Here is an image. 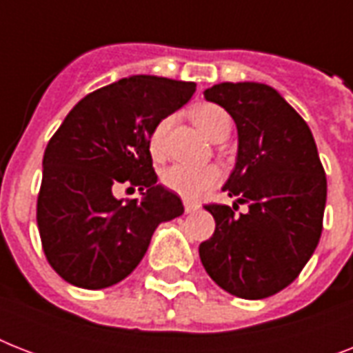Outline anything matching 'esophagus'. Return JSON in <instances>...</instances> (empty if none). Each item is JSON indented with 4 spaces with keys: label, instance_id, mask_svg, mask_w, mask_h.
<instances>
[{
    "label": "esophagus",
    "instance_id": "34e87169",
    "mask_svg": "<svg viewBox=\"0 0 353 353\" xmlns=\"http://www.w3.org/2000/svg\"><path fill=\"white\" fill-rule=\"evenodd\" d=\"M183 203H185V212H187V214H192V212L199 210V205L194 203V201H188V199H185Z\"/></svg>",
    "mask_w": 353,
    "mask_h": 353
}]
</instances>
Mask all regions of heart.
Returning <instances> with one entry per match:
<instances>
[{
    "label": "heart",
    "mask_w": 353,
    "mask_h": 353,
    "mask_svg": "<svg viewBox=\"0 0 353 353\" xmlns=\"http://www.w3.org/2000/svg\"><path fill=\"white\" fill-rule=\"evenodd\" d=\"M196 126L203 132V135L214 141L221 133L231 132V117L223 108L216 104H201L192 112ZM172 124V117H166L157 122V126L150 133V154L155 159H161L165 154L166 132ZM221 179V172L214 165H185L174 163L161 172V183L168 190L179 194L185 199H198L207 190L214 187Z\"/></svg>",
    "instance_id": "obj_1"
}]
</instances>
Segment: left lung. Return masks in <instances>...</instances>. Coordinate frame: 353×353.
<instances>
[{
    "label": "left lung",
    "instance_id": "1",
    "mask_svg": "<svg viewBox=\"0 0 353 353\" xmlns=\"http://www.w3.org/2000/svg\"><path fill=\"white\" fill-rule=\"evenodd\" d=\"M205 99L232 117L238 152L221 187L234 205H205L216 229L199 258L221 290L260 301L290 285L323 232L326 174L306 121L271 85L221 82ZM236 203H249L236 216Z\"/></svg>",
    "mask_w": 353,
    "mask_h": 353
}]
</instances>
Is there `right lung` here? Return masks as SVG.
Segmentation results:
<instances>
[{
	"label": "right lung",
	"instance_id": "obj_1",
	"mask_svg": "<svg viewBox=\"0 0 353 353\" xmlns=\"http://www.w3.org/2000/svg\"><path fill=\"white\" fill-rule=\"evenodd\" d=\"M196 84L132 74L85 95L63 119L43 154L36 221L51 268L65 282L104 290L143 260L163 221L185 212L157 183L150 133L192 99ZM132 182L141 198L112 190Z\"/></svg>",
	"mask_w": 353,
	"mask_h": 353
}]
</instances>
